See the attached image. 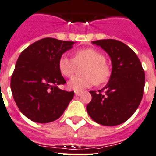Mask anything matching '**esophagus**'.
I'll return each instance as SVG.
<instances>
[{
    "instance_id": "1",
    "label": "esophagus",
    "mask_w": 156,
    "mask_h": 156,
    "mask_svg": "<svg viewBox=\"0 0 156 156\" xmlns=\"http://www.w3.org/2000/svg\"><path fill=\"white\" fill-rule=\"evenodd\" d=\"M81 92H75V95H76V96H80V95H81Z\"/></svg>"
}]
</instances>
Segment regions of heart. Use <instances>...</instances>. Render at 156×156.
<instances>
[{"mask_svg": "<svg viewBox=\"0 0 156 156\" xmlns=\"http://www.w3.org/2000/svg\"><path fill=\"white\" fill-rule=\"evenodd\" d=\"M105 55L93 48L79 49L74 52V58L61 55L58 61V67L62 75L70 78L73 75L76 64L86 63L83 76H74L69 81L68 86L74 91H82L94 85H101L108 82L112 75V67L105 61Z\"/></svg>", "mask_w": 156, "mask_h": 156, "instance_id": "b5f03b06", "label": "heart"}]
</instances>
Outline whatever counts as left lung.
<instances>
[{"mask_svg": "<svg viewBox=\"0 0 156 156\" xmlns=\"http://www.w3.org/2000/svg\"><path fill=\"white\" fill-rule=\"evenodd\" d=\"M108 53L112 63L110 80L104 89L89 91L92 101L86 106L93 121L107 126L125 122L142 100L145 74L140 59L129 46L115 39L93 41Z\"/></svg>", "mask_w": 156, "mask_h": 156, "instance_id": "8db88e82", "label": "left lung"}]
</instances>
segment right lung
Segmentation results:
<instances>
[{
	"label": "right lung",
	"mask_w": 156,
	"mask_h": 156,
	"mask_svg": "<svg viewBox=\"0 0 156 156\" xmlns=\"http://www.w3.org/2000/svg\"><path fill=\"white\" fill-rule=\"evenodd\" d=\"M74 43L45 37L28 46L17 59L11 78V89L20 112L32 121H55L74 97L73 91L58 87L66 83L58 61Z\"/></svg>",
	"instance_id": "right-lung-1"
}]
</instances>
